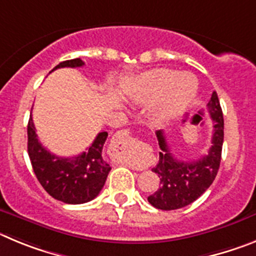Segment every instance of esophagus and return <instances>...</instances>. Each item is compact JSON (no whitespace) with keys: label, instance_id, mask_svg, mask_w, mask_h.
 <instances>
[{"label":"esophagus","instance_id":"1","mask_svg":"<svg viewBox=\"0 0 256 256\" xmlns=\"http://www.w3.org/2000/svg\"><path fill=\"white\" fill-rule=\"evenodd\" d=\"M114 139H116V142H118V144H124V142L132 140V138L130 136V134H128V130H121L114 135ZM128 164H130L132 168H135V170H142V168H144L142 167V166H138L132 162H128Z\"/></svg>","mask_w":256,"mask_h":256}]
</instances>
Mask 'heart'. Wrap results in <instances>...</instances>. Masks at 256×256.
<instances>
[{
	"label": "heart",
	"mask_w": 256,
	"mask_h": 256,
	"mask_svg": "<svg viewBox=\"0 0 256 256\" xmlns=\"http://www.w3.org/2000/svg\"><path fill=\"white\" fill-rule=\"evenodd\" d=\"M145 96L154 100L160 96L156 114L162 121L178 116L188 110L196 96L198 82L188 72L176 74L171 70H154L142 79Z\"/></svg>",
	"instance_id": "b5f03b06"
}]
</instances>
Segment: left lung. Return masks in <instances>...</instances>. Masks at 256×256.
<instances>
[{
    "label": "left lung",
    "mask_w": 256,
    "mask_h": 256,
    "mask_svg": "<svg viewBox=\"0 0 256 256\" xmlns=\"http://www.w3.org/2000/svg\"><path fill=\"white\" fill-rule=\"evenodd\" d=\"M209 116L213 120V136L208 153L195 160H180L171 153L163 131H156L160 144V162L152 170L158 174L160 185L148 196V202L156 209L174 210L184 208L202 196L213 184L220 170L222 156L224 121L222 108L216 92L208 103Z\"/></svg>",
    "instance_id": "obj_1"
}]
</instances>
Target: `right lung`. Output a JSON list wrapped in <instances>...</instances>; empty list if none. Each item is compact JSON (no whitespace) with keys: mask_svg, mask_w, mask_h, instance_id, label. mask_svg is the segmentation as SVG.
Segmentation results:
<instances>
[{"mask_svg":"<svg viewBox=\"0 0 256 256\" xmlns=\"http://www.w3.org/2000/svg\"><path fill=\"white\" fill-rule=\"evenodd\" d=\"M80 58L64 61L61 68H82ZM108 132L102 131L86 152L71 158L57 156L48 152L36 138L33 118L28 122V154L36 178L48 194L66 204H82L93 200L104 186L111 166L103 158V145Z\"/></svg>","mask_w":256,"mask_h":256,"instance_id":"obj_1","label":"right lung"}]
</instances>
